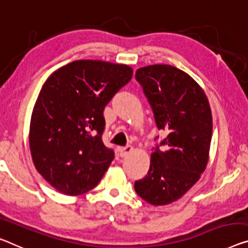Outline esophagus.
Wrapping results in <instances>:
<instances>
[{
  "label": "esophagus",
  "mask_w": 248,
  "mask_h": 248,
  "mask_svg": "<svg viewBox=\"0 0 248 248\" xmlns=\"http://www.w3.org/2000/svg\"><path fill=\"white\" fill-rule=\"evenodd\" d=\"M132 151H133V146H131V145H127V146H124V147H120L119 148L120 155L122 156V157H124V156L128 155Z\"/></svg>",
  "instance_id": "obj_1"
}]
</instances>
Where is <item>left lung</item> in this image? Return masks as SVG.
<instances>
[{"mask_svg": "<svg viewBox=\"0 0 248 248\" xmlns=\"http://www.w3.org/2000/svg\"><path fill=\"white\" fill-rule=\"evenodd\" d=\"M135 78L153 109L156 126L167 136L151 154L146 176L135 192L154 206L180 200L206 169L213 120L203 89L180 68L155 64L140 67ZM158 139V136H157Z\"/></svg>", "mask_w": 248, "mask_h": 248, "instance_id": "1", "label": "left lung"}]
</instances>
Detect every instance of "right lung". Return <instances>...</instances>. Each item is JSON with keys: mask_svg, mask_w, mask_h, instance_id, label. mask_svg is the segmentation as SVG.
<instances>
[{"mask_svg": "<svg viewBox=\"0 0 248 248\" xmlns=\"http://www.w3.org/2000/svg\"><path fill=\"white\" fill-rule=\"evenodd\" d=\"M132 76L125 64L79 60L53 72L42 86L30 124V150L37 172L59 192L84 194L108 170L114 152L102 140L103 112Z\"/></svg>", "mask_w": 248, "mask_h": 248, "instance_id": "obj_1", "label": "right lung"}]
</instances>
